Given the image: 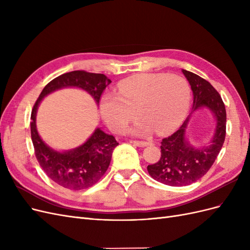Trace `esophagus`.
<instances>
[{"label": "esophagus", "instance_id": "esophagus-1", "mask_svg": "<svg viewBox=\"0 0 250 250\" xmlns=\"http://www.w3.org/2000/svg\"><path fill=\"white\" fill-rule=\"evenodd\" d=\"M133 144L135 146L138 147H146V146H149L151 143L149 142H142V141H133Z\"/></svg>", "mask_w": 250, "mask_h": 250}]
</instances>
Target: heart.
<instances>
[{
    "mask_svg": "<svg viewBox=\"0 0 250 250\" xmlns=\"http://www.w3.org/2000/svg\"><path fill=\"white\" fill-rule=\"evenodd\" d=\"M118 87L119 94L105 93L99 102L103 120L115 132H123L138 111L143 118L132 133L145 137L157 129L167 134L180 126L190 108L191 87L180 75L137 74L121 80Z\"/></svg>",
    "mask_w": 250,
    "mask_h": 250,
    "instance_id": "b5f03b06",
    "label": "heart"
}]
</instances>
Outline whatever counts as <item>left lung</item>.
<instances>
[{
    "label": "left lung",
    "instance_id": "obj_1",
    "mask_svg": "<svg viewBox=\"0 0 250 250\" xmlns=\"http://www.w3.org/2000/svg\"><path fill=\"white\" fill-rule=\"evenodd\" d=\"M181 72L193 92L192 112L176 132L162 141L160 161L147 167L153 179L172 187L191 185L207 174L220 152L226 132V110L221 96L198 75L186 70ZM203 108L213 113L215 130L207 146H196L187 140L186 129L192 113Z\"/></svg>",
    "mask_w": 250,
    "mask_h": 250
}]
</instances>
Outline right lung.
<instances>
[{
  "label": "right lung",
  "instance_id": "1",
  "mask_svg": "<svg viewBox=\"0 0 250 250\" xmlns=\"http://www.w3.org/2000/svg\"><path fill=\"white\" fill-rule=\"evenodd\" d=\"M104 74L73 71L60 75L43 87L31 112V139L35 156L48 177L70 190H84L94 186L104 175L110 164L112 151L119 143L111 134L96 128L82 145L65 151L53 149L44 143L37 131L36 113L44 97L58 89L75 87L84 90L99 105L100 97L109 83Z\"/></svg>",
  "mask_w": 250,
  "mask_h": 250
}]
</instances>
